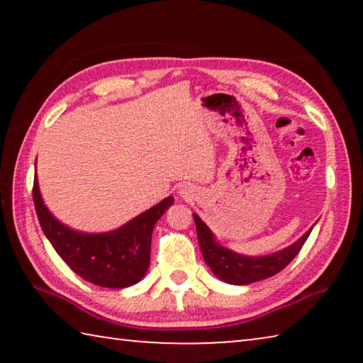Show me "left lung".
<instances>
[{"mask_svg":"<svg viewBox=\"0 0 363 363\" xmlns=\"http://www.w3.org/2000/svg\"><path fill=\"white\" fill-rule=\"evenodd\" d=\"M194 219L196 225V237H199V245L205 262L220 280L233 285H248L279 274L296 257L312 230L311 229L309 232H306L296 243L279 251V253L261 257H248L232 253V251L220 247L214 242L213 233L203 220L196 214H194Z\"/></svg>","mask_w":363,"mask_h":363,"instance_id":"1","label":"left lung"}]
</instances>
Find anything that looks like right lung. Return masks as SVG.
<instances>
[{
  "instance_id": "obj_1",
  "label": "right lung",
  "mask_w": 363,
  "mask_h": 363,
  "mask_svg": "<svg viewBox=\"0 0 363 363\" xmlns=\"http://www.w3.org/2000/svg\"><path fill=\"white\" fill-rule=\"evenodd\" d=\"M173 201V196H168L120 229L89 235L54 219L43 203L36 176L33 181L36 216L48 240L73 272L91 284L107 288L131 286L144 277L150 264L153 227Z\"/></svg>"
}]
</instances>
